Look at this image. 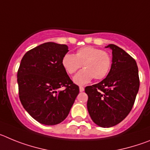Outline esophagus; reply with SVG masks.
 Wrapping results in <instances>:
<instances>
[{
  "instance_id": "obj_1",
  "label": "esophagus",
  "mask_w": 150,
  "mask_h": 150,
  "mask_svg": "<svg viewBox=\"0 0 150 150\" xmlns=\"http://www.w3.org/2000/svg\"><path fill=\"white\" fill-rule=\"evenodd\" d=\"M79 91H84V87L83 86H79Z\"/></svg>"
}]
</instances>
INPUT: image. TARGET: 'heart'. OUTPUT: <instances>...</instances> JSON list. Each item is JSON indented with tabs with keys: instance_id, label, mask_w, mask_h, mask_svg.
Listing matches in <instances>:
<instances>
[{
	"instance_id": "b5f03b06",
	"label": "heart",
	"mask_w": 150,
	"mask_h": 150,
	"mask_svg": "<svg viewBox=\"0 0 150 150\" xmlns=\"http://www.w3.org/2000/svg\"><path fill=\"white\" fill-rule=\"evenodd\" d=\"M62 64L70 75L75 74L83 64V69L74 76V82L77 85H85L93 77L100 80L107 76L110 69L111 57L100 49L85 46L79 49L74 55H64Z\"/></svg>"
}]
</instances>
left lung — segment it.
<instances>
[{"label": "left lung", "instance_id": "obj_1", "mask_svg": "<svg viewBox=\"0 0 150 150\" xmlns=\"http://www.w3.org/2000/svg\"><path fill=\"white\" fill-rule=\"evenodd\" d=\"M112 63L107 77L85 88L87 108L91 120L98 126L110 128L121 122L132 110L140 86L138 68L134 59L114 44Z\"/></svg>", "mask_w": 150, "mask_h": 150}]
</instances>
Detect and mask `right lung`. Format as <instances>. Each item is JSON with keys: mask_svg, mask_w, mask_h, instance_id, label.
Here are the masks:
<instances>
[{"mask_svg": "<svg viewBox=\"0 0 150 150\" xmlns=\"http://www.w3.org/2000/svg\"><path fill=\"white\" fill-rule=\"evenodd\" d=\"M67 52V45L48 42L28 51L21 61L17 73L19 99L41 124L64 121L79 92L62 64Z\"/></svg>", "mask_w": 150, "mask_h": 150, "instance_id": "obj_1", "label": "right lung"}]
</instances>
